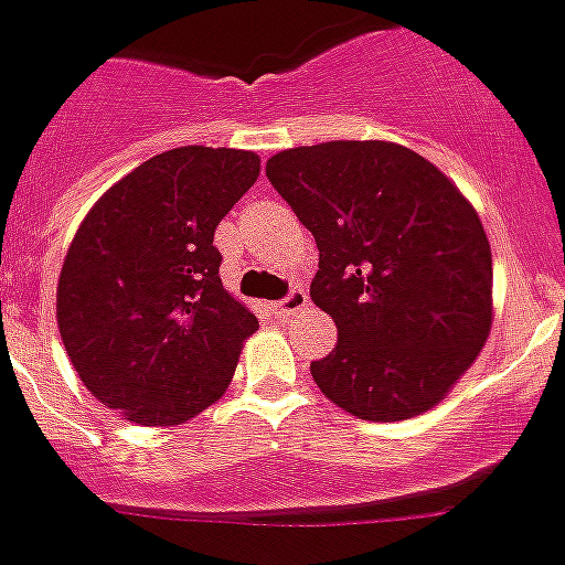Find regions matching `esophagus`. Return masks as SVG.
<instances>
[{
	"label": "esophagus",
	"instance_id": "esophagus-1",
	"mask_svg": "<svg viewBox=\"0 0 565 565\" xmlns=\"http://www.w3.org/2000/svg\"><path fill=\"white\" fill-rule=\"evenodd\" d=\"M308 294L305 291H294V294H288L286 299H279V302H274L271 305V310H274V316H277V319H291V316H297V313H302L305 308H308Z\"/></svg>",
	"mask_w": 565,
	"mask_h": 565
}]
</instances>
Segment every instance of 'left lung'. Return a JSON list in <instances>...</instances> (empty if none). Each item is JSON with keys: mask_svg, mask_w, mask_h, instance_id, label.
<instances>
[{"mask_svg": "<svg viewBox=\"0 0 565 565\" xmlns=\"http://www.w3.org/2000/svg\"><path fill=\"white\" fill-rule=\"evenodd\" d=\"M266 177L319 246L313 302L338 343L316 385L363 422L433 411L491 335V244L475 205L394 141H327L268 158Z\"/></svg>", "mask_w": 565, "mask_h": 565, "instance_id": "8db88e82", "label": "left lung"}]
</instances>
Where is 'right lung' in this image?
<instances>
[{"label":"right lung","mask_w":565,"mask_h":565,"mask_svg":"<svg viewBox=\"0 0 565 565\" xmlns=\"http://www.w3.org/2000/svg\"><path fill=\"white\" fill-rule=\"evenodd\" d=\"M257 174L249 149L180 147L96 199L63 260L57 330L102 405L171 427L230 388L257 319L222 286L213 233Z\"/></svg>","instance_id":"add662e5"}]
</instances>
